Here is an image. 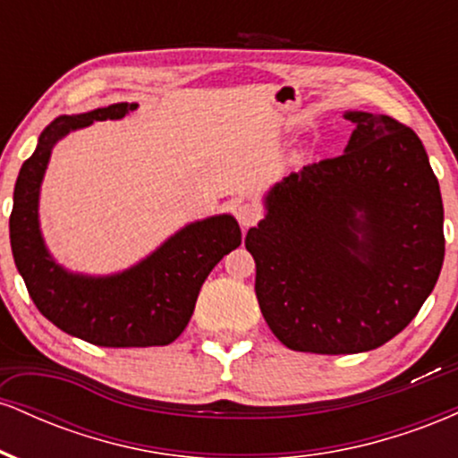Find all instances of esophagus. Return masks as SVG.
I'll return each instance as SVG.
<instances>
[{"instance_id":"esophagus-1","label":"esophagus","mask_w":458,"mask_h":458,"mask_svg":"<svg viewBox=\"0 0 458 458\" xmlns=\"http://www.w3.org/2000/svg\"><path fill=\"white\" fill-rule=\"evenodd\" d=\"M260 219V208L254 202H245L236 208V222L241 224V228L247 230L251 228Z\"/></svg>"}]
</instances>
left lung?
<instances>
[{
  "mask_svg": "<svg viewBox=\"0 0 458 458\" xmlns=\"http://www.w3.org/2000/svg\"><path fill=\"white\" fill-rule=\"evenodd\" d=\"M344 155L284 176L245 247L284 346L364 353L411 323L444 265V204L422 141L390 115L344 112Z\"/></svg>",
  "mask_w": 458,
  "mask_h": 458,
  "instance_id": "8db88e82",
  "label": "left lung"
}]
</instances>
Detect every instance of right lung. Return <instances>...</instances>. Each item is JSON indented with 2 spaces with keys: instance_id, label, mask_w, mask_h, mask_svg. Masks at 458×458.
Returning <instances> with one entry per match:
<instances>
[{
  "instance_id": "1",
  "label": "right lung",
  "mask_w": 458,
  "mask_h": 458,
  "mask_svg": "<svg viewBox=\"0 0 458 458\" xmlns=\"http://www.w3.org/2000/svg\"><path fill=\"white\" fill-rule=\"evenodd\" d=\"M138 105L115 103L94 112L57 115L21 167L10 215L14 265L36 308L55 327L98 346H165L187 327L199 288L213 267L241 245L230 213L182 225L129 269L88 276L62 267L40 230V187L55 144L98 120H120Z\"/></svg>"
}]
</instances>
